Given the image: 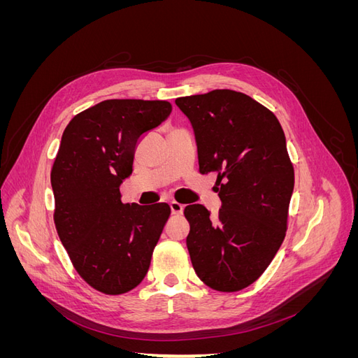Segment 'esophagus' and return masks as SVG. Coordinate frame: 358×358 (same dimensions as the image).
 Instances as JSON below:
<instances>
[{
  "label": "esophagus",
  "mask_w": 358,
  "mask_h": 358,
  "mask_svg": "<svg viewBox=\"0 0 358 358\" xmlns=\"http://www.w3.org/2000/svg\"><path fill=\"white\" fill-rule=\"evenodd\" d=\"M170 209H171L173 215H182L183 204H180L178 201H170Z\"/></svg>",
  "instance_id": "34e87169"
}]
</instances>
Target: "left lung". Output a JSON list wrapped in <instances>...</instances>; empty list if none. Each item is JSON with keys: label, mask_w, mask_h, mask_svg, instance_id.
<instances>
[{"label": "left lung", "mask_w": 358, "mask_h": 358, "mask_svg": "<svg viewBox=\"0 0 358 358\" xmlns=\"http://www.w3.org/2000/svg\"><path fill=\"white\" fill-rule=\"evenodd\" d=\"M196 134L199 170L216 173L221 209L183 210L197 276L212 289L241 291L264 273L287 233L294 167L284 129L267 107L231 90L179 96Z\"/></svg>", "instance_id": "8db88e82"}]
</instances>
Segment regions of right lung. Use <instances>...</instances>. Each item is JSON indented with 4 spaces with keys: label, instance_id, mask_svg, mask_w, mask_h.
I'll use <instances>...</instances> for the list:
<instances>
[{
    "label": "right lung",
    "instance_id": "obj_1",
    "mask_svg": "<svg viewBox=\"0 0 358 358\" xmlns=\"http://www.w3.org/2000/svg\"><path fill=\"white\" fill-rule=\"evenodd\" d=\"M161 100H106L76 115L62 133L50 171L53 221L76 272L103 294L136 288L148 273L167 203H122L138 140L166 121Z\"/></svg>",
    "mask_w": 358,
    "mask_h": 358
}]
</instances>
